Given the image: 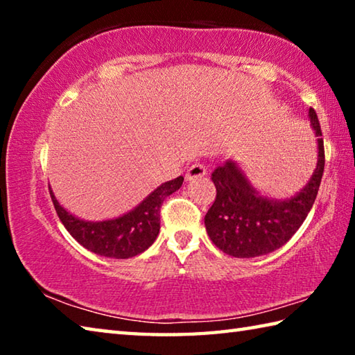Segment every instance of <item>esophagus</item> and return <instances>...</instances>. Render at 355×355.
Instances as JSON below:
<instances>
[{
  "instance_id": "1",
  "label": "esophagus",
  "mask_w": 355,
  "mask_h": 355,
  "mask_svg": "<svg viewBox=\"0 0 355 355\" xmlns=\"http://www.w3.org/2000/svg\"><path fill=\"white\" fill-rule=\"evenodd\" d=\"M203 175H207V167L203 166V164H192L191 167H189V171L186 172V180H188V182H191V180H196V178H200V177H203Z\"/></svg>"
}]
</instances>
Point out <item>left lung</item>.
Instances as JSON below:
<instances>
[{
    "mask_svg": "<svg viewBox=\"0 0 355 355\" xmlns=\"http://www.w3.org/2000/svg\"><path fill=\"white\" fill-rule=\"evenodd\" d=\"M309 116L318 136V166L309 184L293 199L274 202L261 197L232 161L211 173L216 199L205 214V227L209 239L224 254L236 258L266 255L282 248L307 218L326 163L320 120L313 107Z\"/></svg>",
    "mask_w": 355,
    "mask_h": 355,
    "instance_id": "left-lung-1",
    "label": "left lung"
}]
</instances>
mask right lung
Returning a JSON list of instances; mask_svg holds the SVG:
<instances>
[{
    "instance_id": "obj_1",
    "label": "right lung",
    "mask_w": 355,
    "mask_h": 355,
    "mask_svg": "<svg viewBox=\"0 0 355 355\" xmlns=\"http://www.w3.org/2000/svg\"><path fill=\"white\" fill-rule=\"evenodd\" d=\"M182 184L183 177L163 183L133 211L103 222L76 219L59 205L51 191L50 196L59 219L83 248L103 257L131 258L142 254L153 244L159 233V209L163 202Z\"/></svg>"
}]
</instances>
